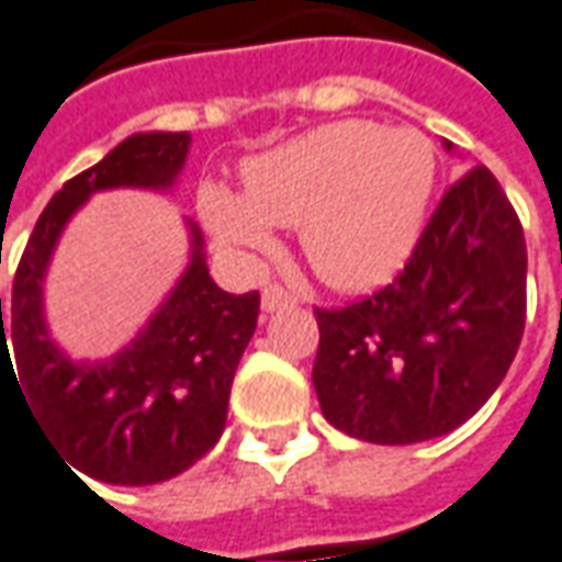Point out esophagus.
Instances as JSON below:
<instances>
[{
	"mask_svg": "<svg viewBox=\"0 0 562 562\" xmlns=\"http://www.w3.org/2000/svg\"><path fill=\"white\" fill-rule=\"evenodd\" d=\"M293 303H296V296L281 288V284H269V288L262 290V312H278V308H288Z\"/></svg>",
	"mask_w": 562,
	"mask_h": 562,
	"instance_id": "obj_1",
	"label": "esophagus"
}]
</instances>
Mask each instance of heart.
<instances>
[{"label": "heart", "instance_id": "obj_1", "mask_svg": "<svg viewBox=\"0 0 562 562\" xmlns=\"http://www.w3.org/2000/svg\"><path fill=\"white\" fill-rule=\"evenodd\" d=\"M435 143L413 127L336 122L244 165V195L201 189L216 238L262 250L272 226H300L303 254L324 284L361 290L404 262L435 192Z\"/></svg>", "mask_w": 562, "mask_h": 562}]
</instances>
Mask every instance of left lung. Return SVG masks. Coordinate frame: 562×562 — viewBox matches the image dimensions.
Returning a JSON list of instances; mask_svg holds the SVG:
<instances>
[{"mask_svg": "<svg viewBox=\"0 0 562 562\" xmlns=\"http://www.w3.org/2000/svg\"><path fill=\"white\" fill-rule=\"evenodd\" d=\"M312 382L333 428L404 447L459 428L508 373L526 324V238L493 170L443 192L392 284L315 308Z\"/></svg>", "mask_w": 562, "mask_h": 562, "instance_id": "left-lung-1", "label": "left lung"}]
</instances>
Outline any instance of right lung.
Instances as JSON below:
<instances>
[{
    "instance_id": "1",
    "label": "right lung",
    "mask_w": 562,
    "mask_h": 562,
    "mask_svg": "<svg viewBox=\"0 0 562 562\" xmlns=\"http://www.w3.org/2000/svg\"><path fill=\"white\" fill-rule=\"evenodd\" d=\"M189 143L186 131L134 134L67 180L38 216L14 272L11 351L19 373L2 324V382L5 373L14 379L48 440L94 481L149 486L195 465L226 428L235 367L257 330L259 293L235 296L216 288L195 226L189 269L125 351L110 361H69L45 330L42 278L76 207L97 189H168Z\"/></svg>"
}]
</instances>
